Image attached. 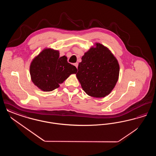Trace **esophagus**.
<instances>
[{
  "label": "esophagus",
  "instance_id": "1",
  "mask_svg": "<svg viewBox=\"0 0 156 156\" xmlns=\"http://www.w3.org/2000/svg\"><path fill=\"white\" fill-rule=\"evenodd\" d=\"M74 66L75 67H76V68H78V62L74 63Z\"/></svg>",
  "mask_w": 156,
  "mask_h": 156
}]
</instances>
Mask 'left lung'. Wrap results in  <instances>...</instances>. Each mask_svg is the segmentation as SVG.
<instances>
[{"label":"left lung","instance_id":"8db88e82","mask_svg":"<svg viewBox=\"0 0 156 156\" xmlns=\"http://www.w3.org/2000/svg\"><path fill=\"white\" fill-rule=\"evenodd\" d=\"M76 77L89 96L104 98L109 95L118 80L119 65L111 51L100 43L82 57Z\"/></svg>","mask_w":156,"mask_h":156}]
</instances>
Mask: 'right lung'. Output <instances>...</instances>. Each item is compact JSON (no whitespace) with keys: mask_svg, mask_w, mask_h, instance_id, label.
Wrapping results in <instances>:
<instances>
[{"mask_svg":"<svg viewBox=\"0 0 156 156\" xmlns=\"http://www.w3.org/2000/svg\"><path fill=\"white\" fill-rule=\"evenodd\" d=\"M77 69L67 61L66 56L59 57L58 51L45 48L32 61L30 67L31 81L38 88L46 92L59 87Z\"/></svg>","mask_w":156,"mask_h":156,"instance_id":"right-lung-1","label":"right lung"}]
</instances>
